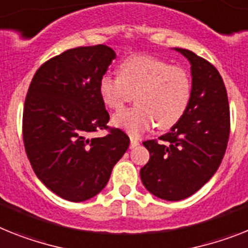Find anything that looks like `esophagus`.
Listing matches in <instances>:
<instances>
[{
    "instance_id": "34e87169",
    "label": "esophagus",
    "mask_w": 248,
    "mask_h": 248,
    "mask_svg": "<svg viewBox=\"0 0 248 248\" xmlns=\"http://www.w3.org/2000/svg\"><path fill=\"white\" fill-rule=\"evenodd\" d=\"M139 140L137 139H135V137H131V143H130V149H134V147L139 146Z\"/></svg>"
}]
</instances>
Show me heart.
Here are the masks:
<instances>
[{"mask_svg": "<svg viewBox=\"0 0 248 248\" xmlns=\"http://www.w3.org/2000/svg\"><path fill=\"white\" fill-rule=\"evenodd\" d=\"M99 95L111 109H121L136 99L137 105L113 116V124L131 136H140L156 124L160 130L175 126L188 109L191 80L186 70L147 55H136L120 65L118 77L105 74Z\"/></svg>", "mask_w": 248, "mask_h": 248, "instance_id": "obj_1", "label": "heart"}]
</instances>
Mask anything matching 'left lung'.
Returning a JSON list of instances; mask_svg holds the SVG:
<instances>
[{"instance_id":"obj_1","label":"left lung","mask_w":248,"mask_h":248,"mask_svg":"<svg viewBox=\"0 0 248 248\" xmlns=\"http://www.w3.org/2000/svg\"><path fill=\"white\" fill-rule=\"evenodd\" d=\"M190 63L191 97L188 109L161 141L143 146L150 159L141 168L145 188L164 201L193 195L219 168L230 137V106L218 70L190 50L174 47Z\"/></svg>"}]
</instances>
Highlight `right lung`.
<instances>
[{
	"mask_svg": "<svg viewBox=\"0 0 248 248\" xmlns=\"http://www.w3.org/2000/svg\"><path fill=\"white\" fill-rule=\"evenodd\" d=\"M116 53L107 45L69 49L37 69L25 99L22 135L36 176L70 202L93 198L107 185L130 139L120 128L106 136L109 114L98 85Z\"/></svg>",
	"mask_w": 248,
	"mask_h": 248,
	"instance_id": "1",
	"label": "right lung"
}]
</instances>
